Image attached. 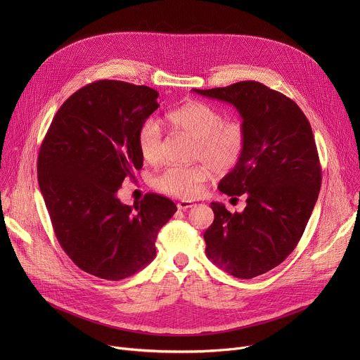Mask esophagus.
I'll return each instance as SVG.
<instances>
[{"instance_id":"1","label":"esophagus","mask_w":360,"mask_h":360,"mask_svg":"<svg viewBox=\"0 0 360 360\" xmlns=\"http://www.w3.org/2000/svg\"><path fill=\"white\" fill-rule=\"evenodd\" d=\"M176 207H178V210H181V211H186V210H189V208L193 207V202H191V200H181V202L176 203Z\"/></svg>"}]
</instances>
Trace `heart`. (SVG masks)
Instances as JSON below:
<instances>
[{
    "mask_svg": "<svg viewBox=\"0 0 360 360\" xmlns=\"http://www.w3.org/2000/svg\"><path fill=\"white\" fill-rule=\"evenodd\" d=\"M165 118L172 128L195 138L191 157L203 164L165 168L152 179V185L158 191L182 199H193L200 193L210 169L215 174H226L242 161L248 132L240 120H224L218 108L203 101H188L169 111ZM136 143L146 164H160L164 158L161 124L153 118L145 120L138 129Z\"/></svg>",
    "mask_w": 360,
    "mask_h": 360,
    "instance_id": "1",
    "label": "heart"
}]
</instances>
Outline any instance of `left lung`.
Segmentation results:
<instances>
[{
    "label": "left lung",
    "mask_w": 360,
    "mask_h": 360,
    "mask_svg": "<svg viewBox=\"0 0 360 360\" xmlns=\"http://www.w3.org/2000/svg\"><path fill=\"white\" fill-rule=\"evenodd\" d=\"M193 91L232 104L248 132L242 161L218 186L245 193L246 207L231 214L211 203L205 252L232 276H259L292 253L318 200L322 169L311 124L290 98L256 81Z\"/></svg>",
    "instance_id": "8db88e82"
}]
</instances>
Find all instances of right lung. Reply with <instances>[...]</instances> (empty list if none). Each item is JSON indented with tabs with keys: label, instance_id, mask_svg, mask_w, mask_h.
<instances>
[{
	"label": "right lung",
	"instance_id": "obj_1",
	"mask_svg": "<svg viewBox=\"0 0 360 360\" xmlns=\"http://www.w3.org/2000/svg\"><path fill=\"white\" fill-rule=\"evenodd\" d=\"M146 85L101 79L74 92L41 143L37 172L56 236L82 271L107 281L125 279L157 255L161 228L176 205L146 193L138 207L117 196L143 160L136 143L142 122L158 110Z\"/></svg>",
	"mask_w": 360,
	"mask_h": 360
}]
</instances>
